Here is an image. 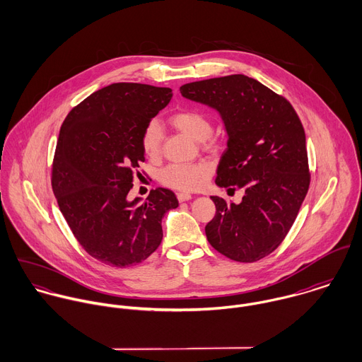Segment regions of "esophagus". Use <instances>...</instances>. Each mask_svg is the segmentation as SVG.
<instances>
[{
  "instance_id": "esophagus-1",
  "label": "esophagus",
  "mask_w": 362,
  "mask_h": 362,
  "mask_svg": "<svg viewBox=\"0 0 362 362\" xmlns=\"http://www.w3.org/2000/svg\"><path fill=\"white\" fill-rule=\"evenodd\" d=\"M177 199H178L180 202H185V201L192 199V195L188 194V192H178V194H177Z\"/></svg>"
}]
</instances>
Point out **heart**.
I'll return each mask as SVG.
<instances>
[{"label":"heart","mask_w":362,"mask_h":362,"mask_svg":"<svg viewBox=\"0 0 362 362\" xmlns=\"http://www.w3.org/2000/svg\"><path fill=\"white\" fill-rule=\"evenodd\" d=\"M170 124L175 129L189 135L192 139L202 142V145L206 148L214 145V139L211 136V119L205 111L199 108L188 107L175 111L170 117ZM163 141L164 132L160 122L156 119L149 121L141 135V145L144 153L151 158H157L161 153ZM210 173L211 165L207 161H198L191 164L171 163L160 170L158 181L163 185L178 191H195L205 184Z\"/></svg>","instance_id":"obj_1"}]
</instances>
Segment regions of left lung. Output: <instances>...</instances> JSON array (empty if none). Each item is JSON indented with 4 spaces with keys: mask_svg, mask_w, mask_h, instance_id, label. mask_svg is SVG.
Returning <instances> with one entry per match:
<instances>
[{
    "mask_svg": "<svg viewBox=\"0 0 362 362\" xmlns=\"http://www.w3.org/2000/svg\"><path fill=\"white\" fill-rule=\"evenodd\" d=\"M187 99L216 108L228 135L216 184L243 189L235 205L211 197L209 244L237 262L272 254L288 234L310 182L305 131L291 103L245 75L182 85Z\"/></svg>",
    "mask_w": 362,
    "mask_h": 362,
    "instance_id": "8db88e82",
    "label": "left lung"
}]
</instances>
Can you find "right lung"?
<instances>
[{
    "label": "right lung",
    "mask_w": 362,
    "mask_h": 362,
    "mask_svg": "<svg viewBox=\"0 0 362 362\" xmlns=\"http://www.w3.org/2000/svg\"><path fill=\"white\" fill-rule=\"evenodd\" d=\"M171 98L170 88L112 83L75 105L61 125L52 192L81 247L108 266L149 258L163 238V216L178 206L165 188L152 189L141 205L127 199L145 161L142 131Z\"/></svg>",
    "instance_id": "1"
}]
</instances>
